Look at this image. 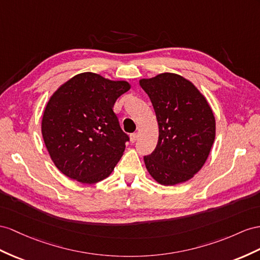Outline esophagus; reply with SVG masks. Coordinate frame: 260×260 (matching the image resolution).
<instances>
[{"label": "esophagus", "mask_w": 260, "mask_h": 260, "mask_svg": "<svg viewBox=\"0 0 260 260\" xmlns=\"http://www.w3.org/2000/svg\"><path fill=\"white\" fill-rule=\"evenodd\" d=\"M138 136H139V134L138 133H133V134L131 135V141L134 143V142H136L137 139H138Z\"/></svg>", "instance_id": "obj_1"}]
</instances>
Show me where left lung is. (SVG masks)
<instances>
[{
    "instance_id": "1",
    "label": "left lung",
    "mask_w": 260,
    "mask_h": 260,
    "mask_svg": "<svg viewBox=\"0 0 260 260\" xmlns=\"http://www.w3.org/2000/svg\"><path fill=\"white\" fill-rule=\"evenodd\" d=\"M156 113L159 137L144 157L150 176L164 185L188 181L203 167L214 143L215 117L194 84L165 72L139 80Z\"/></svg>"
}]
</instances>
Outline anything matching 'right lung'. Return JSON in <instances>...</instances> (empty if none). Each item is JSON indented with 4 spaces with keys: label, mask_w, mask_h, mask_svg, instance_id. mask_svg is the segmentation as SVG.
<instances>
[{
    "label": "right lung",
    "mask_w": 260,
    "mask_h": 260,
    "mask_svg": "<svg viewBox=\"0 0 260 260\" xmlns=\"http://www.w3.org/2000/svg\"><path fill=\"white\" fill-rule=\"evenodd\" d=\"M129 89L126 81L83 72L51 95L44 111L42 134L51 160L64 176L92 184L114 170L129 137L113 106Z\"/></svg>",
    "instance_id": "obj_1"
}]
</instances>
